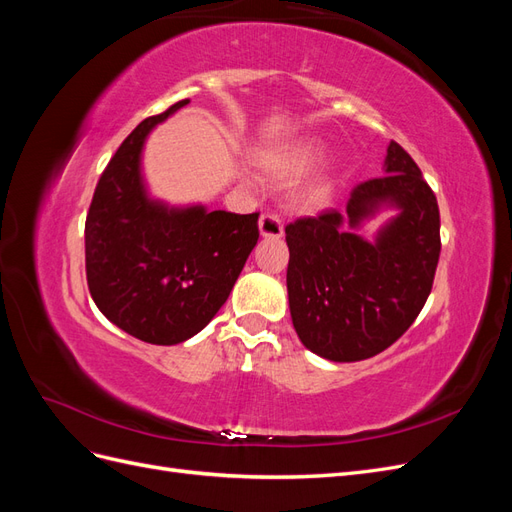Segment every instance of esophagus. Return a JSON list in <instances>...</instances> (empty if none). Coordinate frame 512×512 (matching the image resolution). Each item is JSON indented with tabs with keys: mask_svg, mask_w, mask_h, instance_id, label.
<instances>
[{
	"mask_svg": "<svg viewBox=\"0 0 512 512\" xmlns=\"http://www.w3.org/2000/svg\"><path fill=\"white\" fill-rule=\"evenodd\" d=\"M258 228H260V235L265 239H282L284 235L282 220L277 218L275 213H262L258 220Z\"/></svg>",
	"mask_w": 512,
	"mask_h": 512,
	"instance_id": "34e87169",
	"label": "esophagus"
}]
</instances>
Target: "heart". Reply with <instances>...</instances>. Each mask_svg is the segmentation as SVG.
<instances>
[{
  "label": "heart",
  "instance_id": "1",
  "mask_svg": "<svg viewBox=\"0 0 512 512\" xmlns=\"http://www.w3.org/2000/svg\"><path fill=\"white\" fill-rule=\"evenodd\" d=\"M327 153V145L318 138H297L284 147L267 149L258 153V164L269 179L277 183H292L301 175H305L309 168H314ZM337 173L333 166H322L316 173L309 175L297 190L292 192L290 203L299 211H322L331 205L335 194Z\"/></svg>",
  "mask_w": 512,
  "mask_h": 512
}]
</instances>
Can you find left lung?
Wrapping results in <instances>:
<instances>
[{
  "label": "left lung",
  "mask_w": 512,
  "mask_h": 512,
  "mask_svg": "<svg viewBox=\"0 0 512 512\" xmlns=\"http://www.w3.org/2000/svg\"><path fill=\"white\" fill-rule=\"evenodd\" d=\"M393 208L374 240L358 235ZM286 273L294 331L335 363L376 356L421 314L440 258V211L421 168L391 141L384 175L356 185L346 215L331 209L286 226Z\"/></svg>",
  "instance_id": "8db88e82"
}]
</instances>
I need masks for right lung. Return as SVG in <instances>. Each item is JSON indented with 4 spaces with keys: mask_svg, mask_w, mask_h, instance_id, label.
<instances>
[{
    "mask_svg": "<svg viewBox=\"0 0 512 512\" xmlns=\"http://www.w3.org/2000/svg\"><path fill=\"white\" fill-rule=\"evenodd\" d=\"M138 123L104 168L85 222L91 299L115 327L156 346H175L220 312L258 241V213L175 207L153 198L143 149L179 108Z\"/></svg>",
    "mask_w": 512,
    "mask_h": 512,
    "instance_id": "1",
    "label": "right lung"
}]
</instances>
